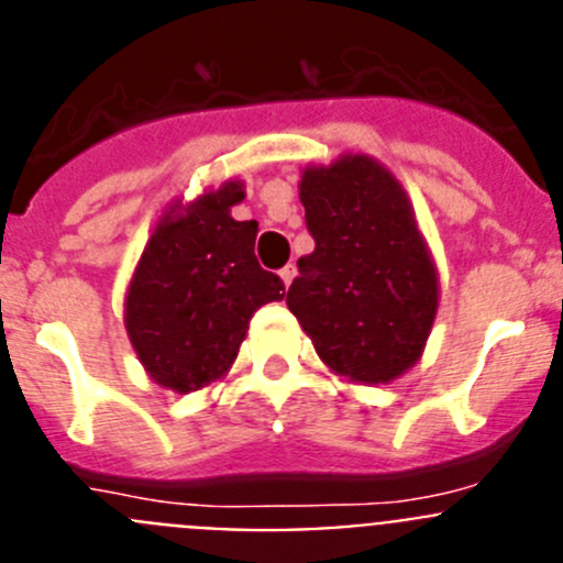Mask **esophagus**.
<instances>
[{"label":"esophagus","instance_id":"34e87169","mask_svg":"<svg viewBox=\"0 0 563 563\" xmlns=\"http://www.w3.org/2000/svg\"><path fill=\"white\" fill-rule=\"evenodd\" d=\"M278 276H282L285 287H290L292 278H296V265H285V267H282V271H278Z\"/></svg>","mask_w":563,"mask_h":563}]
</instances>
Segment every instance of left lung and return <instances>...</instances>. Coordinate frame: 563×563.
<instances>
[{"mask_svg": "<svg viewBox=\"0 0 563 563\" xmlns=\"http://www.w3.org/2000/svg\"><path fill=\"white\" fill-rule=\"evenodd\" d=\"M298 197L316 251L298 258L287 307L335 375L395 380L420 361L440 301L409 197L366 154L305 168Z\"/></svg>", "mask_w": 563, "mask_h": 563, "instance_id": "left-lung-1", "label": "left lung"}]
</instances>
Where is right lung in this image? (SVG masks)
<instances>
[{"label":"right lung","mask_w":563,"mask_h":563,"mask_svg":"<svg viewBox=\"0 0 563 563\" xmlns=\"http://www.w3.org/2000/svg\"><path fill=\"white\" fill-rule=\"evenodd\" d=\"M242 200V183L228 180L188 206L174 202L129 282V341L148 377L177 395L225 377L253 312L285 298V282L253 253L258 225L231 217Z\"/></svg>","instance_id":"add662e5"}]
</instances>
